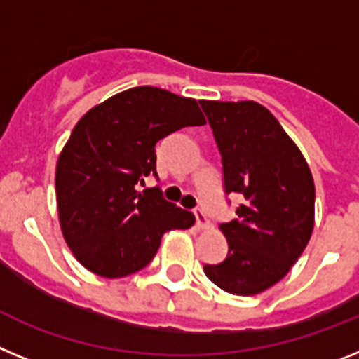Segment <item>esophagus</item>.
<instances>
[{
    "label": "esophagus",
    "instance_id": "obj_1",
    "mask_svg": "<svg viewBox=\"0 0 359 359\" xmlns=\"http://www.w3.org/2000/svg\"><path fill=\"white\" fill-rule=\"evenodd\" d=\"M194 215H196V226L198 228H208V219H207V214L201 210V208H196L194 210Z\"/></svg>",
    "mask_w": 359,
    "mask_h": 359
}]
</instances>
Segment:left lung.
Masks as SVG:
<instances>
[{
	"label": "left lung",
	"mask_w": 359,
	"mask_h": 359,
	"mask_svg": "<svg viewBox=\"0 0 359 359\" xmlns=\"http://www.w3.org/2000/svg\"><path fill=\"white\" fill-rule=\"evenodd\" d=\"M223 160L224 192L241 194L228 241L205 273L223 291L250 297L275 286L302 255L315 226V182L306 158L264 106L201 100Z\"/></svg>",
	"instance_id": "left-lung-1"
}]
</instances>
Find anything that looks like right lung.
<instances>
[{
  "label": "right lung",
  "mask_w": 359,
  "mask_h": 359,
  "mask_svg": "<svg viewBox=\"0 0 359 359\" xmlns=\"http://www.w3.org/2000/svg\"><path fill=\"white\" fill-rule=\"evenodd\" d=\"M194 98L138 86L91 107L59 154L55 192L66 244L86 269L106 278L136 273L152 261L161 236L194 224L192 212L138 190L156 174L158 142L203 126Z\"/></svg>",
  "instance_id": "right-lung-1"
}]
</instances>
